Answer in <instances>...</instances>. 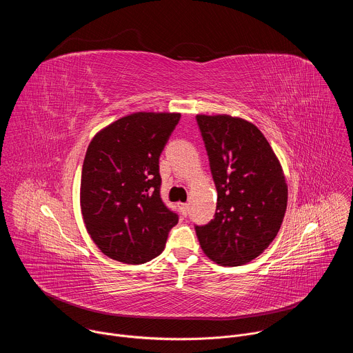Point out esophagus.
I'll use <instances>...</instances> for the list:
<instances>
[{
  "mask_svg": "<svg viewBox=\"0 0 353 353\" xmlns=\"http://www.w3.org/2000/svg\"><path fill=\"white\" fill-rule=\"evenodd\" d=\"M179 208H180L181 214H183L184 216H187V214H188V204H183V203H180V204H179Z\"/></svg>",
  "mask_w": 353,
  "mask_h": 353,
  "instance_id": "obj_1",
  "label": "esophagus"
}]
</instances>
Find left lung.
Returning a JSON list of instances; mask_svg holds the SVG:
<instances>
[{
  "label": "left lung",
  "instance_id": "1",
  "mask_svg": "<svg viewBox=\"0 0 353 353\" xmlns=\"http://www.w3.org/2000/svg\"><path fill=\"white\" fill-rule=\"evenodd\" d=\"M218 191L216 211L195 233L207 257L237 267L259 257L278 234L288 185L263 132L243 119L198 114Z\"/></svg>",
  "mask_w": 353,
  "mask_h": 353
}]
</instances>
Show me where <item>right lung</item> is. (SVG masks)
<instances>
[{
  "label": "right lung",
  "instance_id": "right-lung-1",
  "mask_svg": "<svg viewBox=\"0 0 353 353\" xmlns=\"http://www.w3.org/2000/svg\"><path fill=\"white\" fill-rule=\"evenodd\" d=\"M179 113H134L90 141L81 176L88 233L108 257L143 264L158 257L179 215L161 198L159 158Z\"/></svg>",
  "mask_w": 353,
  "mask_h": 353
}]
</instances>
